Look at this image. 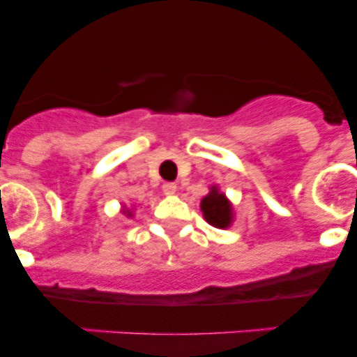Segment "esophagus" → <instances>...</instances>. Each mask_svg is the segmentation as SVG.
<instances>
[{
  "mask_svg": "<svg viewBox=\"0 0 357 357\" xmlns=\"http://www.w3.org/2000/svg\"><path fill=\"white\" fill-rule=\"evenodd\" d=\"M162 191H164V195H175L176 193V184H175V182H164Z\"/></svg>",
  "mask_w": 357,
  "mask_h": 357,
  "instance_id": "esophagus-1",
  "label": "esophagus"
}]
</instances>
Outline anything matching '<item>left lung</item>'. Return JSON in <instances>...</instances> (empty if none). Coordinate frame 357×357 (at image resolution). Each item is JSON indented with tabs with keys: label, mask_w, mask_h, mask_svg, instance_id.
<instances>
[{
	"label": "left lung",
	"mask_w": 357,
	"mask_h": 357,
	"mask_svg": "<svg viewBox=\"0 0 357 357\" xmlns=\"http://www.w3.org/2000/svg\"><path fill=\"white\" fill-rule=\"evenodd\" d=\"M200 209L204 213V218L209 225L216 227V229H227L232 223V218H234V209H232V204L229 202V198L213 185L207 197L202 198Z\"/></svg>",
	"instance_id": "1"
}]
</instances>
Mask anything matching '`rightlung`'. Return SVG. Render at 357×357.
I'll return each instance as SVG.
<instances>
[{
    "instance_id": "add662e5",
    "label": "right lung",
    "mask_w": 357,
    "mask_h": 357,
    "mask_svg": "<svg viewBox=\"0 0 357 357\" xmlns=\"http://www.w3.org/2000/svg\"><path fill=\"white\" fill-rule=\"evenodd\" d=\"M125 214H127V216H132V213H130V211H125Z\"/></svg>"
}]
</instances>
